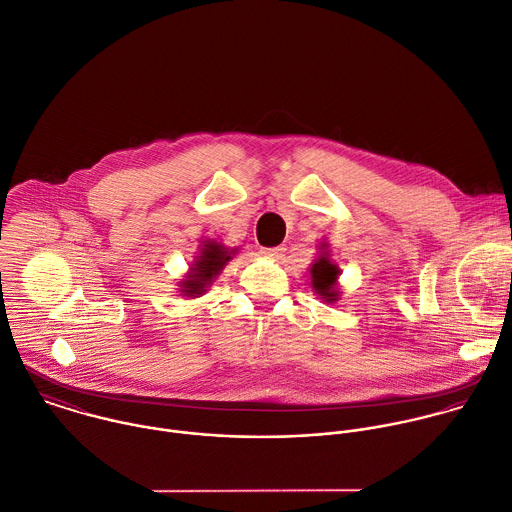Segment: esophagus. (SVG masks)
Returning a JSON list of instances; mask_svg holds the SVG:
<instances>
[{
    "label": "esophagus",
    "instance_id": "1",
    "mask_svg": "<svg viewBox=\"0 0 512 512\" xmlns=\"http://www.w3.org/2000/svg\"><path fill=\"white\" fill-rule=\"evenodd\" d=\"M261 255L267 257V259L277 261V259L283 257V247H263V249H261Z\"/></svg>",
    "mask_w": 512,
    "mask_h": 512
}]
</instances>
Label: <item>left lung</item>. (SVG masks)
<instances>
[{
  "label": "left lung",
  "mask_w": 512,
  "mask_h": 512,
  "mask_svg": "<svg viewBox=\"0 0 512 512\" xmlns=\"http://www.w3.org/2000/svg\"><path fill=\"white\" fill-rule=\"evenodd\" d=\"M322 253L318 255V259L312 263L310 267V285H312V291L326 303H334L338 301L340 297V291H338V275H340V269L338 265H334L330 261V255H328V245L322 243L320 245Z\"/></svg>",
  "instance_id": "left-lung-1"
}]
</instances>
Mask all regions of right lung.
I'll return each mask as SVG.
<instances>
[{
  "instance_id": "add662e5",
  "label": "right lung",
  "mask_w": 512,
  "mask_h": 512,
  "mask_svg": "<svg viewBox=\"0 0 512 512\" xmlns=\"http://www.w3.org/2000/svg\"><path fill=\"white\" fill-rule=\"evenodd\" d=\"M237 249H227L225 245L217 243L215 239H205L200 247V255L196 257L194 265L190 267L186 279L180 281V293L184 297H200L207 291L211 281L223 271L227 261L235 255Z\"/></svg>"
}]
</instances>
